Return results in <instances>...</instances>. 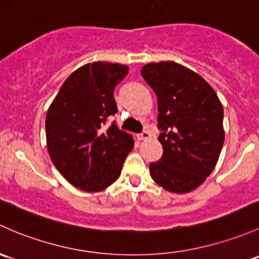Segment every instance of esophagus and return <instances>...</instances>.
Returning a JSON list of instances; mask_svg holds the SVG:
<instances>
[{"instance_id":"esophagus-1","label":"esophagus","mask_w":259,"mask_h":259,"mask_svg":"<svg viewBox=\"0 0 259 259\" xmlns=\"http://www.w3.org/2000/svg\"><path fill=\"white\" fill-rule=\"evenodd\" d=\"M151 134L149 132H143L141 134H138V139L139 140H148V139H150Z\"/></svg>"}]
</instances>
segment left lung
I'll use <instances>...</instances> for the list:
<instances>
[{
	"label": "left lung",
	"mask_w": 259,
	"mask_h": 259,
	"mask_svg": "<svg viewBox=\"0 0 259 259\" xmlns=\"http://www.w3.org/2000/svg\"><path fill=\"white\" fill-rule=\"evenodd\" d=\"M141 75L156 94L164 150L150 162V175L162 189L186 194L217 164L225 141L222 104L207 81L175 62L145 64Z\"/></svg>",
	"instance_id": "1"
}]
</instances>
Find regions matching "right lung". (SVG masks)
I'll return each instance as SVG.
<instances>
[{
	"label": "right lung",
	"instance_id": "1",
	"mask_svg": "<svg viewBox=\"0 0 259 259\" xmlns=\"http://www.w3.org/2000/svg\"><path fill=\"white\" fill-rule=\"evenodd\" d=\"M127 65L94 62L78 68L59 89L46 116L52 162L74 187L88 192L107 189L120 176L134 139L115 122L114 89L126 77Z\"/></svg>",
	"mask_w": 259,
	"mask_h": 259
}]
</instances>
